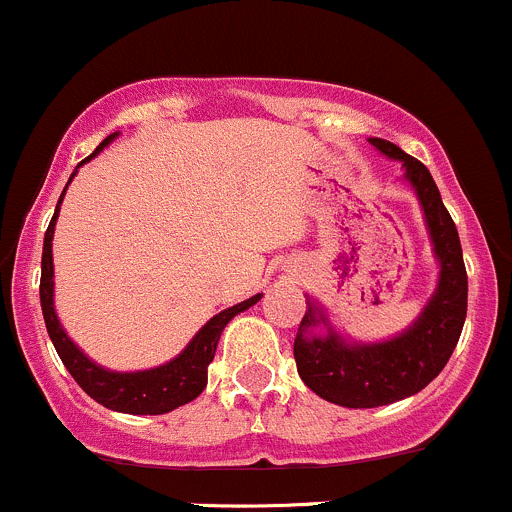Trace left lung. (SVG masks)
Instances as JSON below:
<instances>
[{"instance_id": "obj_1", "label": "left lung", "mask_w": 512, "mask_h": 512, "mask_svg": "<svg viewBox=\"0 0 512 512\" xmlns=\"http://www.w3.org/2000/svg\"><path fill=\"white\" fill-rule=\"evenodd\" d=\"M381 156L399 160L404 180L423 210L438 282L421 314L381 342H354L337 332L327 309L307 297V312L294 337V361L304 384L324 401L347 409H376L426 389L451 359L468 309V275L456 223L421 160L384 138H369Z\"/></svg>"}]
</instances>
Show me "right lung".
<instances>
[{
	"label": "right lung",
	"mask_w": 512,
	"mask_h": 512,
	"mask_svg": "<svg viewBox=\"0 0 512 512\" xmlns=\"http://www.w3.org/2000/svg\"><path fill=\"white\" fill-rule=\"evenodd\" d=\"M118 138V131L111 133L108 138H103L98 143V148L91 153L89 158L81 160L76 165V170L71 173L69 183L74 180V175L79 173V168L84 163H89L91 158H96L108 143H113ZM66 183V188H69ZM61 193L59 203H56L54 218H51L49 230L44 235V252H41V285H39V297H41V312H44L46 332H49L51 342H54L56 354L64 361V366L69 369V374L74 376L76 384L98 401L106 409L118 411V414H133V416H158L168 414V411L185 406L188 401L198 399L203 394L205 384H208V366L215 359V349H218L220 334L227 327L235 314L245 312L252 304H257L262 299V294L245 299L240 304H232V307L223 309L220 314H215L208 324L198 329L193 339L188 342V347L183 349L175 359L165 361V364L153 366V369L143 371H111L106 366L96 364L94 359H89L79 347L74 344V339H69L66 329L61 327L59 314L54 309V255H51V240H54V227L59 220L61 200L66 195Z\"/></svg>",
	"instance_id": "1"
}]
</instances>
